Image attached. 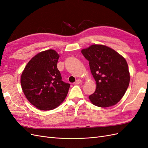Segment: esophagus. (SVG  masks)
Instances as JSON below:
<instances>
[{"label": "esophagus", "mask_w": 148, "mask_h": 148, "mask_svg": "<svg viewBox=\"0 0 148 148\" xmlns=\"http://www.w3.org/2000/svg\"><path fill=\"white\" fill-rule=\"evenodd\" d=\"M81 83H82V81L81 79H77V80H76V82H75V84H78Z\"/></svg>", "instance_id": "34e87169"}]
</instances>
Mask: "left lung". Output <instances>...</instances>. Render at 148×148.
<instances>
[{"mask_svg": "<svg viewBox=\"0 0 148 148\" xmlns=\"http://www.w3.org/2000/svg\"><path fill=\"white\" fill-rule=\"evenodd\" d=\"M96 82L95 92L89 96L94 105L112 106L122 98L130 83L128 66L124 58L114 49L95 44L83 49Z\"/></svg>", "mask_w": 148, "mask_h": 148, "instance_id": "left-lung-1", "label": "left lung"}]
</instances>
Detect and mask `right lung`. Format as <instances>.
Returning a JSON list of instances; mask_svg holds the SVG:
<instances>
[{"mask_svg": "<svg viewBox=\"0 0 148 148\" xmlns=\"http://www.w3.org/2000/svg\"><path fill=\"white\" fill-rule=\"evenodd\" d=\"M59 55L52 49L39 53L26 65L21 85L31 104L42 110H52L63 102L70 84L62 81L57 67Z\"/></svg>", "mask_w": 148, "mask_h": 148, "instance_id": "add662e5", "label": "right lung"}]
</instances>
